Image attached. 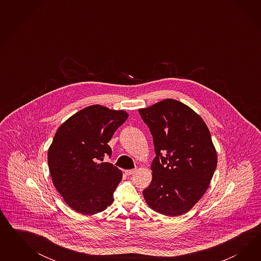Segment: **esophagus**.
Segmentation results:
<instances>
[{
  "label": "esophagus",
  "mask_w": 261,
  "mask_h": 261,
  "mask_svg": "<svg viewBox=\"0 0 261 261\" xmlns=\"http://www.w3.org/2000/svg\"><path fill=\"white\" fill-rule=\"evenodd\" d=\"M136 172V169H129V170H124V173L126 174L127 176L132 175Z\"/></svg>",
  "instance_id": "obj_1"
}]
</instances>
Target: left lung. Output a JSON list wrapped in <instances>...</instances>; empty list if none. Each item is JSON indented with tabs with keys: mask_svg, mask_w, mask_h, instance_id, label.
<instances>
[{
	"mask_svg": "<svg viewBox=\"0 0 261 261\" xmlns=\"http://www.w3.org/2000/svg\"><path fill=\"white\" fill-rule=\"evenodd\" d=\"M139 113L150 129L156 152L144 200L159 214H186L205 194L217 166L210 130L196 112L172 98Z\"/></svg>",
	"mask_w": 261,
	"mask_h": 261,
	"instance_id": "obj_1",
	"label": "left lung"
}]
</instances>
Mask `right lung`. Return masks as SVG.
<instances>
[{"label":"right lung","instance_id":"1","mask_svg":"<svg viewBox=\"0 0 261 261\" xmlns=\"http://www.w3.org/2000/svg\"><path fill=\"white\" fill-rule=\"evenodd\" d=\"M128 118L123 110L95 104L72 115L57 129L47 151L54 186L73 211L85 215L101 213L113 203L122 172L110 163V142Z\"/></svg>","mask_w":261,"mask_h":261}]
</instances>
